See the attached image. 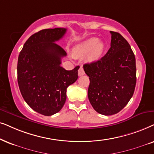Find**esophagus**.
I'll list each match as a JSON object with an SVG mask.
<instances>
[{
  "label": "esophagus",
  "mask_w": 154,
  "mask_h": 154,
  "mask_svg": "<svg viewBox=\"0 0 154 154\" xmlns=\"http://www.w3.org/2000/svg\"><path fill=\"white\" fill-rule=\"evenodd\" d=\"M85 74V70H84L83 67H80V68L78 70V75L79 76H82V75H84Z\"/></svg>",
  "instance_id": "obj_1"
}]
</instances>
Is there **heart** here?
<instances>
[{
	"instance_id": "heart-1",
	"label": "heart",
	"mask_w": 154,
	"mask_h": 154,
	"mask_svg": "<svg viewBox=\"0 0 154 154\" xmlns=\"http://www.w3.org/2000/svg\"><path fill=\"white\" fill-rule=\"evenodd\" d=\"M104 49L103 43L96 37H91L77 45L73 50V54L77 58L87 56L89 62L97 60L101 57Z\"/></svg>"
}]
</instances>
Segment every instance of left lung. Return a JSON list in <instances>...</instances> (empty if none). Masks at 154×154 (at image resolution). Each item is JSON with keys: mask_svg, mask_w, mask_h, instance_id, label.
Wrapping results in <instances>:
<instances>
[{"mask_svg": "<svg viewBox=\"0 0 154 154\" xmlns=\"http://www.w3.org/2000/svg\"><path fill=\"white\" fill-rule=\"evenodd\" d=\"M107 53L99 60L84 65L89 77L88 98L98 113L110 116L130 101L136 85V60L129 43L118 32H110Z\"/></svg>", "mask_w": 154, "mask_h": 154, "instance_id": "8db88e82", "label": "left lung"}]
</instances>
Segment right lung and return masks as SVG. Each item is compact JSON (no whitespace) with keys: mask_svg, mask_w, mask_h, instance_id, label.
<instances>
[{"mask_svg":"<svg viewBox=\"0 0 154 154\" xmlns=\"http://www.w3.org/2000/svg\"><path fill=\"white\" fill-rule=\"evenodd\" d=\"M67 29H42L28 38L17 62V82L22 96L29 107L50 116L60 111L66 101L67 88L78 78L79 66L66 70L60 66L66 56L55 43Z\"/></svg>","mask_w":154,"mask_h":154,"instance_id":"1","label":"right lung"}]
</instances>
